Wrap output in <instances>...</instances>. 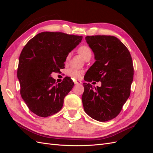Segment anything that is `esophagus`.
<instances>
[{"instance_id": "34e87169", "label": "esophagus", "mask_w": 153, "mask_h": 153, "mask_svg": "<svg viewBox=\"0 0 153 153\" xmlns=\"http://www.w3.org/2000/svg\"><path fill=\"white\" fill-rule=\"evenodd\" d=\"M74 83H75V84H82V82L79 80H75L74 81Z\"/></svg>"}]
</instances>
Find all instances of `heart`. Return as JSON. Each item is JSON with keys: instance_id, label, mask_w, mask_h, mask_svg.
Segmentation results:
<instances>
[{"instance_id": "b5f03b06", "label": "heart", "mask_w": 153, "mask_h": 153, "mask_svg": "<svg viewBox=\"0 0 153 153\" xmlns=\"http://www.w3.org/2000/svg\"><path fill=\"white\" fill-rule=\"evenodd\" d=\"M78 52L82 55L85 60L91 59L92 55V49L89 46H88L87 45H81L80 47L78 48ZM69 58H70V53H68L66 57V62L68 61ZM83 73H84V71L81 70V69L72 68L69 69L67 71V75L69 76L72 77L73 78L78 79V78H81Z\"/></svg>"}]
</instances>
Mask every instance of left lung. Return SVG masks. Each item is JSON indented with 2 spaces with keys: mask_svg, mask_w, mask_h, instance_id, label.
<instances>
[{
  "mask_svg": "<svg viewBox=\"0 0 153 153\" xmlns=\"http://www.w3.org/2000/svg\"><path fill=\"white\" fill-rule=\"evenodd\" d=\"M96 62L87 71L86 82H101L93 87L84 83L82 100L85 112L96 121H110L121 112L130 95L134 69L128 49L114 36H87Z\"/></svg>",
  "mask_w": 153,
  "mask_h": 153,
  "instance_id": "obj_1",
  "label": "left lung"
}]
</instances>
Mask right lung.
<instances>
[{
    "instance_id": "1",
    "label": "right lung",
    "mask_w": 153,
    "mask_h": 153,
    "mask_svg": "<svg viewBox=\"0 0 153 153\" xmlns=\"http://www.w3.org/2000/svg\"><path fill=\"white\" fill-rule=\"evenodd\" d=\"M82 38L61 32H43L25 45L19 57L17 76L22 98L32 112L47 117L61 110L74 83L66 76L57 84L51 73L64 68L66 55Z\"/></svg>"
}]
</instances>
